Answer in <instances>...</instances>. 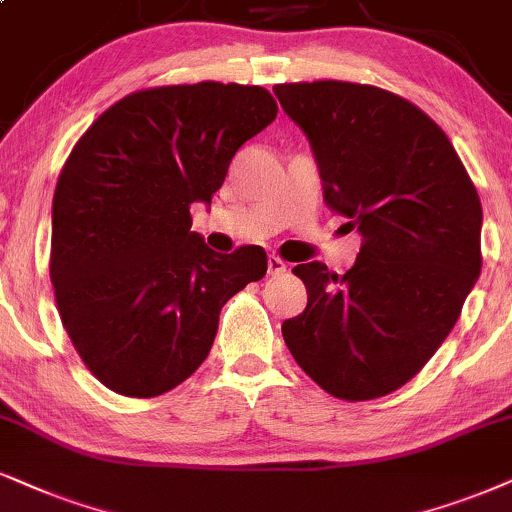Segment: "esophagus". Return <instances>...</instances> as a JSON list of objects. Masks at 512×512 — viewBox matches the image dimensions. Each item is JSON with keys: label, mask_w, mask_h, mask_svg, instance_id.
Instances as JSON below:
<instances>
[{"label": "esophagus", "mask_w": 512, "mask_h": 512, "mask_svg": "<svg viewBox=\"0 0 512 512\" xmlns=\"http://www.w3.org/2000/svg\"><path fill=\"white\" fill-rule=\"evenodd\" d=\"M267 267H269V274L274 276V274H283V271L288 269V264L281 260V257L278 255H269V260H267Z\"/></svg>", "instance_id": "esophagus-1"}]
</instances>
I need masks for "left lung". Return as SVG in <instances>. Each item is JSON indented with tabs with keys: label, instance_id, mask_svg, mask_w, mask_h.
I'll use <instances>...</instances> for the list:
<instances>
[{
	"label": "left lung",
	"instance_id": "1",
	"mask_svg": "<svg viewBox=\"0 0 512 512\" xmlns=\"http://www.w3.org/2000/svg\"><path fill=\"white\" fill-rule=\"evenodd\" d=\"M274 94L314 148L326 203L364 238L342 276L293 269L307 307L283 340L333 397H385L432 359L480 276V196L442 127L387 89L319 80Z\"/></svg>",
	"mask_w": 512,
	"mask_h": 512
}]
</instances>
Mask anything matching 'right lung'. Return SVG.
Wrapping results in <instances>:
<instances>
[{"mask_svg": "<svg viewBox=\"0 0 512 512\" xmlns=\"http://www.w3.org/2000/svg\"><path fill=\"white\" fill-rule=\"evenodd\" d=\"M257 84H165L122 96L77 139L51 208L56 309L89 373L122 397H158L210 354L229 297L267 252L219 255L191 231L245 141L276 120Z\"/></svg>", "mask_w": 512, "mask_h": 512, "instance_id": "add662e5", "label": "right lung"}]
</instances>
